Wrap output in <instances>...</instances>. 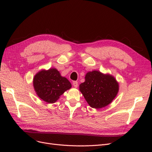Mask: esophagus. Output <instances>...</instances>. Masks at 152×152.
<instances>
[{"label": "esophagus", "instance_id": "34e87169", "mask_svg": "<svg viewBox=\"0 0 152 152\" xmlns=\"http://www.w3.org/2000/svg\"><path fill=\"white\" fill-rule=\"evenodd\" d=\"M73 86L77 88V87H78V86H79V84H78V82L77 81H73Z\"/></svg>", "mask_w": 152, "mask_h": 152}]
</instances>
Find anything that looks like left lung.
<instances>
[{
  "label": "left lung",
  "instance_id": "8db88e82",
  "mask_svg": "<svg viewBox=\"0 0 152 152\" xmlns=\"http://www.w3.org/2000/svg\"><path fill=\"white\" fill-rule=\"evenodd\" d=\"M117 81L110 74L94 70L86 73L79 90L92 108L99 109L112 103L118 93Z\"/></svg>",
  "mask_w": 152,
  "mask_h": 152
}]
</instances>
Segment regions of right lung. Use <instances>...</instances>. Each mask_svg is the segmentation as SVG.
Wrapping results in <instances>:
<instances>
[{
    "mask_svg": "<svg viewBox=\"0 0 152 152\" xmlns=\"http://www.w3.org/2000/svg\"><path fill=\"white\" fill-rule=\"evenodd\" d=\"M34 89L39 97L48 103H54L65 92L72 87L66 78L56 68L42 70L34 76Z\"/></svg>",
    "mask_w": 152,
    "mask_h": 152,
    "instance_id": "right-lung-1",
    "label": "right lung"
}]
</instances>
